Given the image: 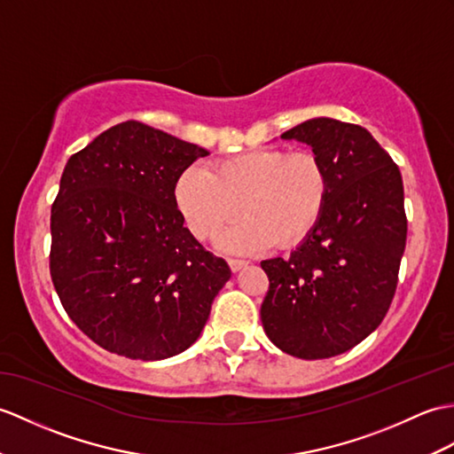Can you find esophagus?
I'll use <instances>...</instances> for the list:
<instances>
[{"label":"esophagus","mask_w":454,"mask_h":454,"mask_svg":"<svg viewBox=\"0 0 454 454\" xmlns=\"http://www.w3.org/2000/svg\"><path fill=\"white\" fill-rule=\"evenodd\" d=\"M228 265H230V269L231 270H239V269H244V267H247V261H244V259H228Z\"/></svg>","instance_id":"1"}]
</instances>
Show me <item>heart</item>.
Returning a JSON list of instances; mask_svg holds the SVG:
<instances>
[{"instance_id":"b5f03b06","label":"heart","mask_w":454,"mask_h":454,"mask_svg":"<svg viewBox=\"0 0 454 454\" xmlns=\"http://www.w3.org/2000/svg\"><path fill=\"white\" fill-rule=\"evenodd\" d=\"M329 193L321 156L286 149L249 151L216 162L213 170L193 164L174 187L177 210L199 239L216 238L241 208L246 218L220 239L238 253L303 244L319 226Z\"/></svg>"}]
</instances>
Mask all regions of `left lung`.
<instances>
[{
  "label": "left lung",
  "mask_w": 454,
  "mask_h": 454,
  "mask_svg": "<svg viewBox=\"0 0 454 454\" xmlns=\"http://www.w3.org/2000/svg\"><path fill=\"white\" fill-rule=\"evenodd\" d=\"M282 139L321 156L331 193L319 226L288 259L261 261V321L282 352L323 360L360 344L391 308L408 230L403 177L362 125L315 118Z\"/></svg>",
  "instance_id": "8db88e82"
}]
</instances>
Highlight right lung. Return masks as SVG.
Wrapping results in <instances>:
<instances>
[{
    "label": "right lung",
    "mask_w": 454,
    "mask_h": 454,
    "mask_svg": "<svg viewBox=\"0 0 454 454\" xmlns=\"http://www.w3.org/2000/svg\"><path fill=\"white\" fill-rule=\"evenodd\" d=\"M207 154L131 120L67 160L51 205L50 275L71 321L104 350L164 360L201 334L231 272L184 228L174 187Z\"/></svg>",
    "instance_id": "add662e5"
}]
</instances>
